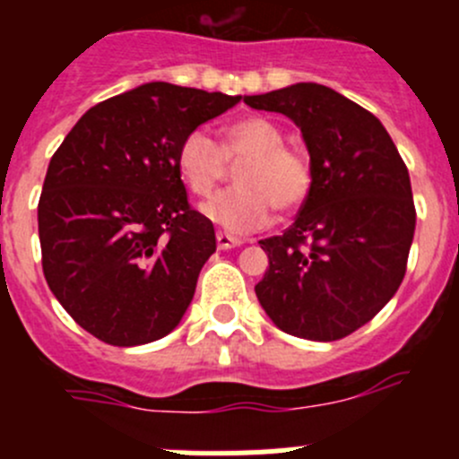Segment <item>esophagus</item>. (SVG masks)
I'll use <instances>...</instances> for the list:
<instances>
[{
	"mask_svg": "<svg viewBox=\"0 0 459 459\" xmlns=\"http://www.w3.org/2000/svg\"><path fill=\"white\" fill-rule=\"evenodd\" d=\"M239 244H244L239 238H233V235L229 233H221V230L217 233V248H221V251H229V248L239 247Z\"/></svg>",
	"mask_w": 459,
	"mask_h": 459,
	"instance_id": "esophagus-1",
	"label": "esophagus"
}]
</instances>
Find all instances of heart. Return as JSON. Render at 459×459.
Returning a JSON list of instances; mask_svg holds the SVG:
<instances>
[{
	"instance_id": "1",
	"label": "heart",
	"mask_w": 459,
	"mask_h": 459,
	"mask_svg": "<svg viewBox=\"0 0 459 459\" xmlns=\"http://www.w3.org/2000/svg\"><path fill=\"white\" fill-rule=\"evenodd\" d=\"M238 164L239 186L217 193L202 206L204 215L230 233H251L273 220L275 206H302L313 186L307 152L284 143V131L273 119L251 115L221 131V146L202 128L188 133L178 148V169L195 195H211Z\"/></svg>"
}]
</instances>
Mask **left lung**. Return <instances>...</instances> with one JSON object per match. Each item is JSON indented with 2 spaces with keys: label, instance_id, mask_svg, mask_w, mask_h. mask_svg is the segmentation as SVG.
<instances>
[{
  "label": "left lung",
  "instance_id": "obj_1",
  "mask_svg": "<svg viewBox=\"0 0 459 459\" xmlns=\"http://www.w3.org/2000/svg\"><path fill=\"white\" fill-rule=\"evenodd\" d=\"M302 131L313 186L284 235L262 239L255 295L277 328L335 342L377 316L400 289L415 233L409 170L373 113L322 84L244 97Z\"/></svg>",
  "mask_w": 459,
  "mask_h": 459
}]
</instances>
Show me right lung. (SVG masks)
I'll list each match as a JSON object with an SVG mask.
<instances>
[{
	"instance_id": "obj_1",
	"label": "right lung",
	"mask_w": 459,
	"mask_h": 459,
	"mask_svg": "<svg viewBox=\"0 0 459 459\" xmlns=\"http://www.w3.org/2000/svg\"><path fill=\"white\" fill-rule=\"evenodd\" d=\"M239 100L151 82L88 108L55 151L37 206L41 268L97 340L148 344L186 313L215 230L188 204L178 148Z\"/></svg>"
}]
</instances>
